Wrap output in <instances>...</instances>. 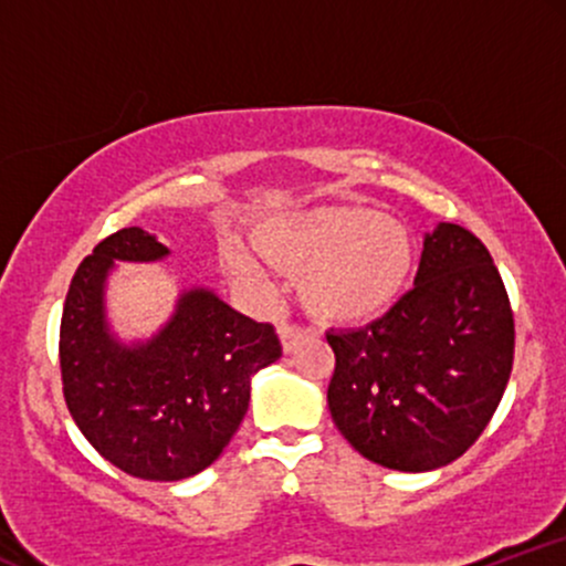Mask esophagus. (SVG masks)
Segmentation results:
<instances>
[{"label":"esophagus","mask_w":566,"mask_h":566,"mask_svg":"<svg viewBox=\"0 0 566 566\" xmlns=\"http://www.w3.org/2000/svg\"><path fill=\"white\" fill-rule=\"evenodd\" d=\"M311 335V329L301 327V324H290V322H282V327H279V337H282V346L284 350H292L297 346V343L305 340V337Z\"/></svg>","instance_id":"esophagus-1"}]
</instances>
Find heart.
Here are the masks:
<instances>
[{"instance_id": "obj_1", "label": "heart", "mask_w": 566, "mask_h": 566, "mask_svg": "<svg viewBox=\"0 0 566 566\" xmlns=\"http://www.w3.org/2000/svg\"><path fill=\"white\" fill-rule=\"evenodd\" d=\"M252 242L265 263L301 274V297L311 314L337 324L367 322L391 308L415 265L407 226L361 205L271 220L252 231ZM223 265L247 287H269L263 265L239 247H226Z\"/></svg>"}]
</instances>
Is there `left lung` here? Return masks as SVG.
<instances>
[{
  "instance_id": "left-lung-1",
  "label": "left lung",
  "mask_w": 566,
  "mask_h": 566,
  "mask_svg": "<svg viewBox=\"0 0 566 566\" xmlns=\"http://www.w3.org/2000/svg\"><path fill=\"white\" fill-rule=\"evenodd\" d=\"M513 311L490 250L439 223L415 287L380 319L327 333L337 431L394 471H433L482 437L513 367Z\"/></svg>"
}]
</instances>
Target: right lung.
I'll return each mask as SVG.
<instances>
[{
	"mask_svg": "<svg viewBox=\"0 0 566 566\" xmlns=\"http://www.w3.org/2000/svg\"><path fill=\"white\" fill-rule=\"evenodd\" d=\"M167 252L138 226L103 239L71 279L57 343L63 396L84 439L148 482H178L216 463L250 405V378L282 356L274 324L239 314L210 290L186 292L143 346L116 343L103 311L114 261Z\"/></svg>",
	"mask_w": 566,
	"mask_h": 566,
	"instance_id": "add662e5",
	"label": "right lung"
}]
</instances>
